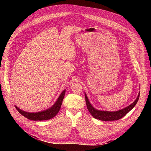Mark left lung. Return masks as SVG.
Wrapping results in <instances>:
<instances>
[{
    "label": "left lung",
    "mask_w": 151,
    "mask_h": 151,
    "mask_svg": "<svg viewBox=\"0 0 151 151\" xmlns=\"http://www.w3.org/2000/svg\"><path fill=\"white\" fill-rule=\"evenodd\" d=\"M85 94V99L87 108H88L89 111L92 114V116L97 119L103 121H116L119 120L125 116L127 114L130 110H132L134 106L136 105L137 102L138 101L139 97V92L138 93V96L137 99L134 100V101L129 106H127L126 108L120 109L116 111H100L93 108L92 105L91 104L89 99L87 97L86 93Z\"/></svg>",
    "instance_id": "left-lung-1"
}]
</instances>
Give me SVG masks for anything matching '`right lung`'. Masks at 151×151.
<instances>
[{
	"instance_id": "1",
	"label": "right lung",
	"mask_w": 151,
	"mask_h": 151,
	"mask_svg": "<svg viewBox=\"0 0 151 151\" xmlns=\"http://www.w3.org/2000/svg\"><path fill=\"white\" fill-rule=\"evenodd\" d=\"M65 89L62 91V92L60 95L57 101H55V104L51 108H48L46 110L42 111H40V112L29 113V112L24 111H22L17 106H15V107L21 114H22L25 117L29 119L30 120L37 121L49 120V119H52V117H54L59 111L63 97H64V96H65Z\"/></svg>"
}]
</instances>
